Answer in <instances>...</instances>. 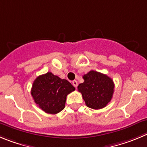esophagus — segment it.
Masks as SVG:
<instances>
[{
  "instance_id": "1",
  "label": "esophagus",
  "mask_w": 147,
  "mask_h": 147,
  "mask_svg": "<svg viewBox=\"0 0 147 147\" xmlns=\"http://www.w3.org/2000/svg\"><path fill=\"white\" fill-rule=\"evenodd\" d=\"M72 85H73V86L75 88L78 87V82H77V80H73L72 81Z\"/></svg>"
}]
</instances>
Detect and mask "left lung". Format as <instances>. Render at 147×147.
Wrapping results in <instances>:
<instances>
[{
  "label": "left lung",
  "instance_id": "8db88e82",
  "mask_svg": "<svg viewBox=\"0 0 147 147\" xmlns=\"http://www.w3.org/2000/svg\"><path fill=\"white\" fill-rule=\"evenodd\" d=\"M84 82L78 86L86 106L94 109L105 107L111 101L114 93L112 78L107 75L91 70L83 75Z\"/></svg>",
  "mask_w": 147,
  "mask_h": 147
}]
</instances>
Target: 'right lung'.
Listing matches in <instances>:
<instances>
[{
	"label": "right lung",
	"instance_id": "obj_1",
	"mask_svg": "<svg viewBox=\"0 0 147 147\" xmlns=\"http://www.w3.org/2000/svg\"><path fill=\"white\" fill-rule=\"evenodd\" d=\"M75 90L68 80L49 72L34 80L31 95L42 110L55 115L64 109L67 96Z\"/></svg>",
	"mask_w": 147,
	"mask_h": 147
}]
</instances>
